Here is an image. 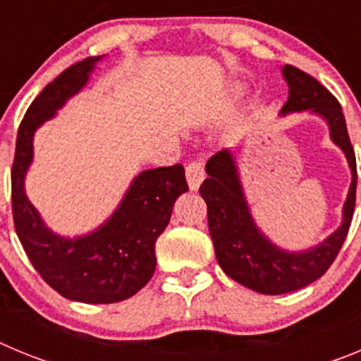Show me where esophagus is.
Listing matches in <instances>:
<instances>
[{"label":"esophagus","instance_id":"esophagus-1","mask_svg":"<svg viewBox=\"0 0 361 361\" xmlns=\"http://www.w3.org/2000/svg\"><path fill=\"white\" fill-rule=\"evenodd\" d=\"M186 178L188 186L191 191L199 190L200 183L204 180V162L202 161H191L186 166Z\"/></svg>","mask_w":361,"mask_h":361}]
</instances>
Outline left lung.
<instances>
[{"mask_svg": "<svg viewBox=\"0 0 361 361\" xmlns=\"http://www.w3.org/2000/svg\"><path fill=\"white\" fill-rule=\"evenodd\" d=\"M282 73L288 81L289 97L280 114L311 110L324 117L329 124L333 142L345 153L353 180L343 204L342 226L314 247L286 251L266 238L255 224L237 162L229 149H222L209 159L206 164L208 178L199 191L208 204V226L216 260L229 279L262 295L291 293L320 279L342 250L356 204V157L342 106L324 85L296 66L286 65Z\"/></svg>", "mask_w": 361, "mask_h": 361, "instance_id": "1", "label": "left lung"}]
</instances>
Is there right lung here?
Wrapping results in <instances>:
<instances>
[{"label": "right lung", "mask_w": 361, "mask_h": 361, "mask_svg": "<svg viewBox=\"0 0 361 361\" xmlns=\"http://www.w3.org/2000/svg\"><path fill=\"white\" fill-rule=\"evenodd\" d=\"M101 57L68 66L32 101L19 124L12 164V213L25 253L54 291L85 304H114L145 288L157 266L155 242L170 222L177 197L188 191L183 164L142 171L116 213L78 238L59 237L47 228L27 199L25 175L34 157V133L81 90Z\"/></svg>", "instance_id": "add662e5"}]
</instances>
